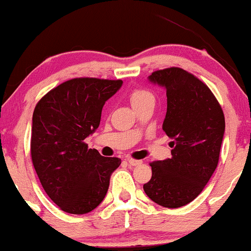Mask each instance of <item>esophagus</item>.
<instances>
[{
  "mask_svg": "<svg viewBox=\"0 0 251 251\" xmlns=\"http://www.w3.org/2000/svg\"><path fill=\"white\" fill-rule=\"evenodd\" d=\"M127 163H128L129 166H137V165H140V164L143 163V160H138V159H133V158H128Z\"/></svg>",
  "mask_w": 251,
  "mask_h": 251,
  "instance_id": "obj_1",
  "label": "esophagus"
}]
</instances>
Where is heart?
<instances>
[{"instance_id":"heart-1","label":"heart","mask_w":251,"mask_h":251,"mask_svg":"<svg viewBox=\"0 0 251 251\" xmlns=\"http://www.w3.org/2000/svg\"><path fill=\"white\" fill-rule=\"evenodd\" d=\"M129 99H131L132 106L138 105V103L146 101V100H154L153 96H152L151 92L146 91V89H133L131 92V96H129Z\"/></svg>"}]
</instances>
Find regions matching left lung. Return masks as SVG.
<instances>
[{
  "label": "left lung",
  "mask_w": 251,
  "mask_h": 251,
  "mask_svg": "<svg viewBox=\"0 0 251 251\" xmlns=\"http://www.w3.org/2000/svg\"><path fill=\"white\" fill-rule=\"evenodd\" d=\"M149 80L166 91L163 129L172 139V157L150 164L152 177L144 191L159 205L180 208L203 191L217 168L226 120L212 92L194 74L171 67Z\"/></svg>",
  "instance_id": "8db88e82"
}]
</instances>
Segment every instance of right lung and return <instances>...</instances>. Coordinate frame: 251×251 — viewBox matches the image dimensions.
<instances>
[{"instance_id":"1","label":"right lung","mask_w":251,"mask_h":251,"mask_svg":"<svg viewBox=\"0 0 251 251\" xmlns=\"http://www.w3.org/2000/svg\"><path fill=\"white\" fill-rule=\"evenodd\" d=\"M122 85V80L76 77L51 89L35 106L31 160L43 190L62 211L83 215L96 209L122 164L83 142L99 127L103 105Z\"/></svg>"}]
</instances>
